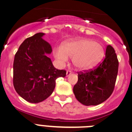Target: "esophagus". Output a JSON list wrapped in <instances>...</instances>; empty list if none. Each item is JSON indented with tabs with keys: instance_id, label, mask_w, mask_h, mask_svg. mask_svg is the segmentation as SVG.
I'll use <instances>...</instances> for the list:
<instances>
[{
	"instance_id": "34e87169",
	"label": "esophagus",
	"mask_w": 132,
	"mask_h": 132,
	"mask_svg": "<svg viewBox=\"0 0 132 132\" xmlns=\"http://www.w3.org/2000/svg\"><path fill=\"white\" fill-rule=\"evenodd\" d=\"M71 71H70V70H68L67 71H66V77L69 76L70 75H71Z\"/></svg>"
}]
</instances>
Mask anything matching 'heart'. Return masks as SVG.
Returning a JSON list of instances; mask_svg holds the SVG:
<instances>
[{
  "mask_svg": "<svg viewBox=\"0 0 132 132\" xmlns=\"http://www.w3.org/2000/svg\"><path fill=\"white\" fill-rule=\"evenodd\" d=\"M53 55L61 65L72 57L73 64L79 70H87L100 62L104 55V47L101 43L91 39H80L68 42L62 48H55Z\"/></svg>",
  "mask_w": 132,
  "mask_h": 132,
  "instance_id": "heart-1",
  "label": "heart"
}]
</instances>
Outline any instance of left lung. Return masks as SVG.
Wrapping results in <instances>:
<instances>
[{
  "mask_svg": "<svg viewBox=\"0 0 132 132\" xmlns=\"http://www.w3.org/2000/svg\"><path fill=\"white\" fill-rule=\"evenodd\" d=\"M118 68L114 49L107 46L105 58L97 67L78 72V81L73 89L78 101L86 106H95L108 99L114 89Z\"/></svg>",
  "mask_w": 132,
  "mask_h": 132,
  "instance_id": "left-lung-1",
  "label": "left lung"
}]
</instances>
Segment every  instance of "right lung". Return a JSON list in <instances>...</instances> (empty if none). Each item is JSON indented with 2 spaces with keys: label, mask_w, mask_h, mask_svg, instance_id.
Listing matches in <instances>:
<instances>
[{
  "label": "right lung",
  "mask_w": 132,
  "mask_h": 132,
  "mask_svg": "<svg viewBox=\"0 0 132 132\" xmlns=\"http://www.w3.org/2000/svg\"><path fill=\"white\" fill-rule=\"evenodd\" d=\"M44 35L38 33L27 38L14 58V88L20 97L31 103L46 99L54 90L56 79L66 74L65 70L56 69L48 57L52 49L43 39Z\"/></svg>",
  "instance_id": "1"
}]
</instances>
